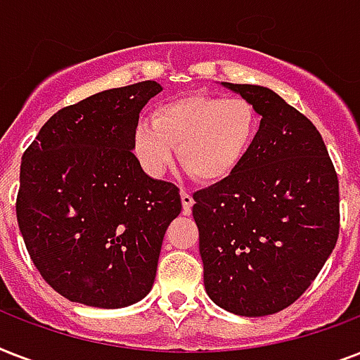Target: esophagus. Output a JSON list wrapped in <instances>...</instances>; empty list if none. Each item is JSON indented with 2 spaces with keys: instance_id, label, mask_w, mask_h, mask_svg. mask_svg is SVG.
Here are the masks:
<instances>
[{
  "instance_id": "1",
  "label": "esophagus",
  "mask_w": 360,
  "mask_h": 360,
  "mask_svg": "<svg viewBox=\"0 0 360 360\" xmlns=\"http://www.w3.org/2000/svg\"><path fill=\"white\" fill-rule=\"evenodd\" d=\"M181 203H183V213L188 214L192 211V205H194V198L188 191H181Z\"/></svg>"
}]
</instances>
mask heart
I'll use <instances>...</instances> for the list:
<instances>
[{"label":"heart","instance_id":"1","mask_svg":"<svg viewBox=\"0 0 360 360\" xmlns=\"http://www.w3.org/2000/svg\"><path fill=\"white\" fill-rule=\"evenodd\" d=\"M259 117L248 101L213 95H186L160 104L151 121L140 120L130 149L140 168L160 177L174 160L203 183L233 175L257 138Z\"/></svg>","mask_w":360,"mask_h":360}]
</instances>
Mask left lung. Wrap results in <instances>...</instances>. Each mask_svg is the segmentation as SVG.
Listing matches in <instances>:
<instances>
[{"label":"left lung","instance_id":"left-lung-1","mask_svg":"<svg viewBox=\"0 0 360 360\" xmlns=\"http://www.w3.org/2000/svg\"><path fill=\"white\" fill-rule=\"evenodd\" d=\"M262 115L236 174L194 194L203 284L246 318L295 302L330 256L340 228L338 177L323 138L273 89L228 84Z\"/></svg>","mask_w":360,"mask_h":360}]
</instances>
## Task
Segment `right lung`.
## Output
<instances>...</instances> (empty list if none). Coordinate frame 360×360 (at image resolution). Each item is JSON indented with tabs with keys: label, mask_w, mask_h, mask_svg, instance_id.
<instances>
[{
	"label": "right lung",
	"mask_w": 360,
	"mask_h": 360,
	"mask_svg": "<svg viewBox=\"0 0 360 360\" xmlns=\"http://www.w3.org/2000/svg\"><path fill=\"white\" fill-rule=\"evenodd\" d=\"M160 91L147 80L59 110L22 157L20 231L42 278L69 301L123 308L151 291L181 196L140 168L130 134Z\"/></svg>",
	"instance_id": "obj_1"
}]
</instances>
